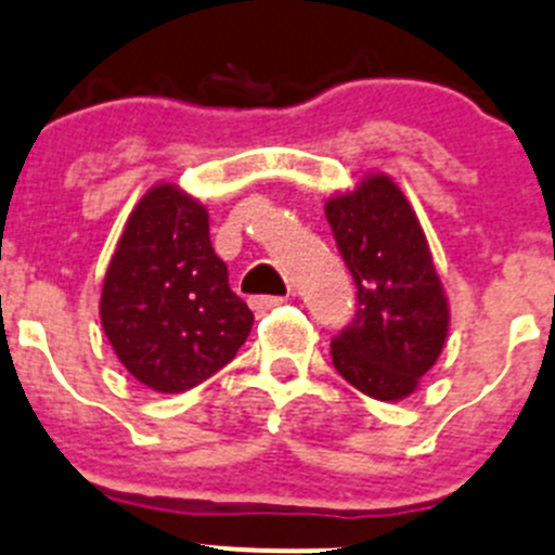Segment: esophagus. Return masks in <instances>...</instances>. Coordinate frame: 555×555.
<instances>
[{
	"label": "esophagus",
	"instance_id": "esophagus-1",
	"mask_svg": "<svg viewBox=\"0 0 555 555\" xmlns=\"http://www.w3.org/2000/svg\"><path fill=\"white\" fill-rule=\"evenodd\" d=\"M248 304H251V309H276L282 307L284 298H279V295H254Z\"/></svg>",
	"mask_w": 555,
	"mask_h": 555
}]
</instances>
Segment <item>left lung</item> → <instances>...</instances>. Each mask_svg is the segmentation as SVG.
Returning <instances> with one entry per match:
<instances>
[{
    "instance_id": "left-lung-1",
    "label": "left lung",
    "mask_w": 555,
    "mask_h": 555,
    "mask_svg": "<svg viewBox=\"0 0 555 555\" xmlns=\"http://www.w3.org/2000/svg\"><path fill=\"white\" fill-rule=\"evenodd\" d=\"M325 219L359 301L331 339L336 372L366 397L402 400L438 361L449 331L447 295L422 224L386 175L328 199Z\"/></svg>"
}]
</instances>
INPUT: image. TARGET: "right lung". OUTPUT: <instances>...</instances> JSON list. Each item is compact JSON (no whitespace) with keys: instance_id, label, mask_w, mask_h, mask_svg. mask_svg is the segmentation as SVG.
<instances>
[{"instance_id":"obj_1","label":"right lung","mask_w":555,"mask_h":555,"mask_svg":"<svg viewBox=\"0 0 555 555\" xmlns=\"http://www.w3.org/2000/svg\"><path fill=\"white\" fill-rule=\"evenodd\" d=\"M101 323L122 366L160 395L235 359L254 314L232 293L199 202L175 185L142 196L103 279Z\"/></svg>"}]
</instances>
